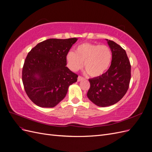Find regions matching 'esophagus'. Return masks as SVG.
<instances>
[{
	"label": "esophagus",
	"mask_w": 152,
	"mask_h": 152,
	"mask_svg": "<svg viewBox=\"0 0 152 152\" xmlns=\"http://www.w3.org/2000/svg\"><path fill=\"white\" fill-rule=\"evenodd\" d=\"M84 79V77H82V76H79L78 77V78H77V80H78V82H79V81H80V80H83Z\"/></svg>",
	"instance_id": "34e87169"
}]
</instances>
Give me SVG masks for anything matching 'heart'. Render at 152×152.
<instances>
[{
	"label": "heart",
	"instance_id": "1",
	"mask_svg": "<svg viewBox=\"0 0 152 152\" xmlns=\"http://www.w3.org/2000/svg\"><path fill=\"white\" fill-rule=\"evenodd\" d=\"M110 49L100 44L83 43L78 45L75 52L69 51L66 55L68 65L72 70L80 69L84 62V68L93 77H98L107 72L112 63Z\"/></svg>",
	"mask_w": 152,
	"mask_h": 152
}]
</instances>
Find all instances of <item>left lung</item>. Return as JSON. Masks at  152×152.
<instances>
[{
    "label": "left lung",
    "mask_w": 152,
    "mask_h": 152,
    "mask_svg": "<svg viewBox=\"0 0 152 152\" xmlns=\"http://www.w3.org/2000/svg\"><path fill=\"white\" fill-rule=\"evenodd\" d=\"M108 44L112 53L111 65L103 75L89 79L87 97L99 107H108L119 102L129 86L131 65L126 50L112 40Z\"/></svg>",
    "instance_id": "left-lung-1"
}]
</instances>
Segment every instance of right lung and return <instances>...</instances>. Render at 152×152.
<instances>
[{
  "instance_id": "add662e5",
  "label": "right lung",
  "mask_w": 152,
  "mask_h": 152,
  "mask_svg": "<svg viewBox=\"0 0 152 152\" xmlns=\"http://www.w3.org/2000/svg\"><path fill=\"white\" fill-rule=\"evenodd\" d=\"M77 38L49 39L31 49L22 70V81L27 96L44 108L56 106L66 95L68 87L78 75L69 70L66 55Z\"/></svg>"
}]
</instances>
